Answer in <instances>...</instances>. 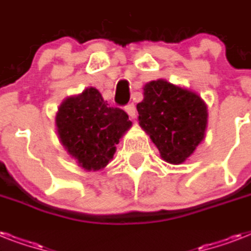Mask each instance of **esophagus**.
Returning a JSON list of instances; mask_svg holds the SVG:
<instances>
[{
	"instance_id": "34e87169",
	"label": "esophagus",
	"mask_w": 251,
	"mask_h": 251,
	"mask_svg": "<svg viewBox=\"0 0 251 251\" xmlns=\"http://www.w3.org/2000/svg\"><path fill=\"white\" fill-rule=\"evenodd\" d=\"M125 110H126V113L129 114L130 118H135V116H137V108H135L134 104H129V105L125 108Z\"/></svg>"
}]
</instances>
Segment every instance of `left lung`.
I'll return each instance as SVG.
<instances>
[{
  "label": "left lung",
  "mask_w": 251,
  "mask_h": 251,
  "mask_svg": "<svg viewBox=\"0 0 251 251\" xmlns=\"http://www.w3.org/2000/svg\"><path fill=\"white\" fill-rule=\"evenodd\" d=\"M139 126L169 164H182L206 137L208 110L197 92L165 79L143 87L137 104Z\"/></svg>",
  "instance_id": "obj_1"
}]
</instances>
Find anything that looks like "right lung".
<instances>
[{"mask_svg": "<svg viewBox=\"0 0 251 251\" xmlns=\"http://www.w3.org/2000/svg\"><path fill=\"white\" fill-rule=\"evenodd\" d=\"M131 125L129 116L108 106L95 87L65 99L56 113L60 143L87 172L101 171L109 164L116 145Z\"/></svg>", "mask_w": 251, "mask_h": 251, "instance_id": "1", "label": "right lung"}]
</instances>
